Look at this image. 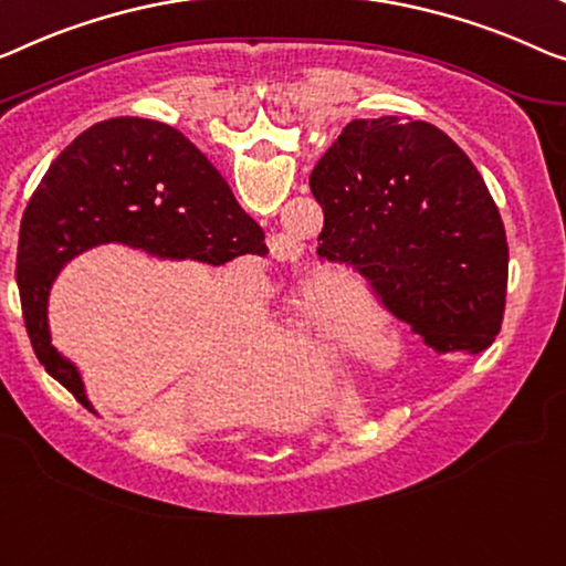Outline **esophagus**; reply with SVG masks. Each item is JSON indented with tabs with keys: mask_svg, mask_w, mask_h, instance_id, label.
<instances>
[{
	"mask_svg": "<svg viewBox=\"0 0 566 566\" xmlns=\"http://www.w3.org/2000/svg\"><path fill=\"white\" fill-rule=\"evenodd\" d=\"M269 249H272V256L282 259V261H292L300 256L302 243L290 233H276V235H272V241H269Z\"/></svg>",
	"mask_w": 566,
	"mask_h": 566,
	"instance_id": "esophagus-1",
	"label": "esophagus"
}]
</instances>
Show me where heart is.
Masks as SVG:
<instances>
[{"label":"heart","mask_w":566,"mask_h":566,"mask_svg":"<svg viewBox=\"0 0 566 566\" xmlns=\"http://www.w3.org/2000/svg\"><path fill=\"white\" fill-rule=\"evenodd\" d=\"M337 331H340V310L331 300L310 292L297 302V337L302 348L325 356L333 348Z\"/></svg>","instance_id":"obj_1"}]
</instances>
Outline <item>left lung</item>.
Returning a JSON list of instances; mask_svg holds the SVG:
<instances>
[{
  "label": "left lung",
  "instance_id": "8db88e82",
  "mask_svg": "<svg viewBox=\"0 0 566 566\" xmlns=\"http://www.w3.org/2000/svg\"><path fill=\"white\" fill-rule=\"evenodd\" d=\"M325 226L317 254L360 272L437 353L485 350L501 333L509 243L470 157L442 129L353 119L310 175Z\"/></svg>",
  "mask_w": 566,
  "mask_h": 566
}]
</instances>
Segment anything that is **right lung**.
<instances>
[{
	"instance_id": "add662e5",
	"label": "right lung",
	"mask_w": 566,
	"mask_h": 566,
	"mask_svg": "<svg viewBox=\"0 0 566 566\" xmlns=\"http://www.w3.org/2000/svg\"><path fill=\"white\" fill-rule=\"evenodd\" d=\"M101 243L213 266L269 254L229 182L170 124L116 116L78 134L24 208L17 286L32 350L83 407L91 401L78 368L50 343L48 294L67 261Z\"/></svg>"
}]
</instances>
